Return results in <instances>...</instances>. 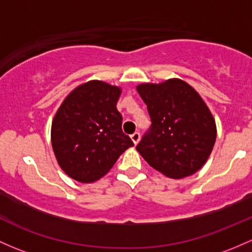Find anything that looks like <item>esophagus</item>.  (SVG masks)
<instances>
[{
    "instance_id": "obj_1",
    "label": "esophagus",
    "mask_w": 252,
    "mask_h": 252,
    "mask_svg": "<svg viewBox=\"0 0 252 252\" xmlns=\"http://www.w3.org/2000/svg\"><path fill=\"white\" fill-rule=\"evenodd\" d=\"M131 139H132V142L134 143V144H138V142H139V139H140L139 132H134L133 134H131Z\"/></svg>"
}]
</instances>
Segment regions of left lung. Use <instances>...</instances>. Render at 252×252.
Here are the masks:
<instances>
[{"instance_id":"8db88e82","label":"left lung","mask_w":252,"mask_h":252,"mask_svg":"<svg viewBox=\"0 0 252 252\" xmlns=\"http://www.w3.org/2000/svg\"><path fill=\"white\" fill-rule=\"evenodd\" d=\"M151 126L137 150L153 168L173 179L201 169L216 140V125L198 93L181 79L137 86Z\"/></svg>"}]
</instances>
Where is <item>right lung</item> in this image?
I'll use <instances>...</instances> for the list:
<instances>
[{
  "label": "right lung",
  "mask_w": 252,
  "mask_h": 252,
  "mask_svg": "<svg viewBox=\"0 0 252 252\" xmlns=\"http://www.w3.org/2000/svg\"><path fill=\"white\" fill-rule=\"evenodd\" d=\"M121 89L101 80L75 88L51 124V145L61 169L79 183L101 179L133 142L116 109Z\"/></svg>",
  "instance_id": "obj_1"
}]
</instances>
